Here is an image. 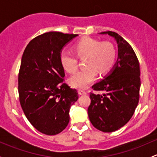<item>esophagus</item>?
Segmentation results:
<instances>
[{
  "instance_id": "esophagus-1",
  "label": "esophagus",
  "mask_w": 157,
  "mask_h": 157,
  "mask_svg": "<svg viewBox=\"0 0 157 157\" xmlns=\"http://www.w3.org/2000/svg\"><path fill=\"white\" fill-rule=\"evenodd\" d=\"M78 93L80 95H85V94H86V92L84 91V90H78Z\"/></svg>"
}]
</instances>
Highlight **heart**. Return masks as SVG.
<instances>
[{"instance_id": "heart-1", "label": "heart", "mask_w": 157, "mask_h": 157, "mask_svg": "<svg viewBox=\"0 0 157 157\" xmlns=\"http://www.w3.org/2000/svg\"><path fill=\"white\" fill-rule=\"evenodd\" d=\"M77 56L85 58L86 67L77 71L70 77V83L77 88H86L95 80L98 72L106 74L114 66L116 59V49L110 42H102L86 37L81 39L74 45ZM62 67L69 73L76 71L78 66V59L74 52L63 50L60 55Z\"/></svg>"}]
</instances>
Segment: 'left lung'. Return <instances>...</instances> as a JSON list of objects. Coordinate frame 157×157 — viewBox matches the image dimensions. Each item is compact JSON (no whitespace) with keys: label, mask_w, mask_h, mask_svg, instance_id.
I'll list each match as a JSON object with an SVG mask.
<instances>
[{"label":"left lung","mask_w":157,"mask_h":157,"mask_svg":"<svg viewBox=\"0 0 157 157\" xmlns=\"http://www.w3.org/2000/svg\"><path fill=\"white\" fill-rule=\"evenodd\" d=\"M115 38L118 58L110 73L92 86L102 95L90 93L88 115L92 124L103 132H113L126 124L134 115L139 102L140 64L132 47L115 32H102Z\"/></svg>","instance_id":"obj_1"}]
</instances>
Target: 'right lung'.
Wrapping results in <instances>:
<instances>
[{
  "mask_svg": "<svg viewBox=\"0 0 157 157\" xmlns=\"http://www.w3.org/2000/svg\"><path fill=\"white\" fill-rule=\"evenodd\" d=\"M77 36L43 33L30 41L22 56L18 75L20 105L32 125L47 135L65 129L70 108L78 99L77 90L64 80L60 61L61 49Z\"/></svg>",
  "mask_w": 157,
  "mask_h": 157,
  "instance_id": "add662e5",
  "label": "right lung"
}]
</instances>
